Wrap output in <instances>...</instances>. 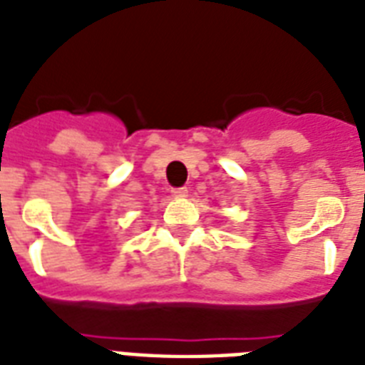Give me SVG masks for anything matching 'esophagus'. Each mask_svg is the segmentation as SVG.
<instances>
[{
	"mask_svg": "<svg viewBox=\"0 0 365 365\" xmlns=\"http://www.w3.org/2000/svg\"><path fill=\"white\" fill-rule=\"evenodd\" d=\"M187 187H174L172 189V197H174V199H185V197H187Z\"/></svg>",
	"mask_w": 365,
	"mask_h": 365,
	"instance_id": "34e87169",
	"label": "esophagus"
}]
</instances>
